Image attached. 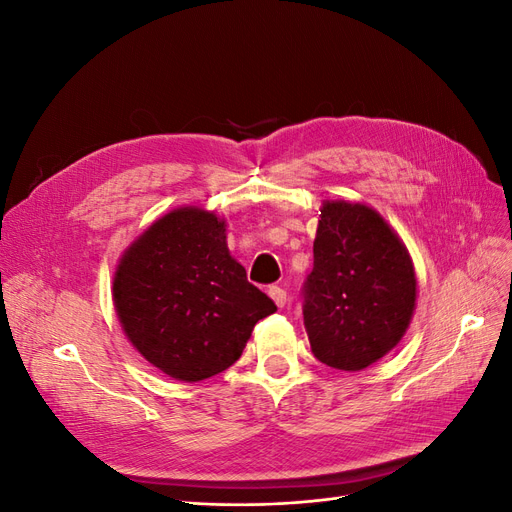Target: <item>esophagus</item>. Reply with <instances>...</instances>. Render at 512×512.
<instances>
[{
	"instance_id": "34e87169",
	"label": "esophagus",
	"mask_w": 512,
	"mask_h": 512,
	"mask_svg": "<svg viewBox=\"0 0 512 512\" xmlns=\"http://www.w3.org/2000/svg\"><path fill=\"white\" fill-rule=\"evenodd\" d=\"M269 297L275 301L277 307H284L286 305V290L280 286H271L269 288Z\"/></svg>"
}]
</instances>
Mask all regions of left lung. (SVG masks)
Segmentation results:
<instances>
[{
	"instance_id": "1",
	"label": "left lung",
	"mask_w": 512,
	"mask_h": 512,
	"mask_svg": "<svg viewBox=\"0 0 512 512\" xmlns=\"http://www.w3.org/2000/svg\"><path fill=\"white\" fill-rule=\"evenodd\" d=\"M303 299V324L320 363L342 371L374 365L401 342L414 316L408 247L369 205L324 200Z\"/></svg>"
}]
</instances>
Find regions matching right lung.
Here are the masks:
<instances>
[{"label":"right lung","instance_id":"obj_1","mask_svg":"<svg viewBox=\"0 0 512 512\" xmlns=\"http://www.w3.org/2000/svg\"><path fill=\"white\" fill-rule=\"evenodd\" d=\"M113 303L128 342L181 382L228 369L277 309L230 256L226 220L203 207L168 211L126 247Z\"/></svg>","mask_w":512,"mask_h":512}]
</instances>
